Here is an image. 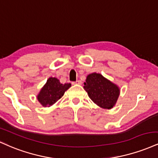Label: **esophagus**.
<instances>
[{"mask_svg":"<svg viewBox=\"0 0 158 158\" xmlns=\"http://www.w3.org/2000/svg\"><path fill=\"white\" fill-rule=\"evenodd\" d=\"M72 83H73V84H81V81H79V80H77V81H75V82H73Z\"/></svg>","mask_w":158,"mask_h":158,"instance_id":"1","label":"esophagus"}]
</instances>
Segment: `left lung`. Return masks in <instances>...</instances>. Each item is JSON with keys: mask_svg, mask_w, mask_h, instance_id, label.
<instances>
[{"mask_svg": "<svg viewBox=\"0 0 158 158\" xmlns=\"http://www.w3.org/2000/svg\"><path fill=\"white\" fill-rule=\"evenodd\" d=\"M83 88L94 103L104 109L112 108L120 93L115 84L97 73L87 76Z\"/></svg>", "mask_w": 158, "mask_h": 158, "instance_id": "left-lung-1", "label": "left lung"}]
</instances>
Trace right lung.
Returning a JSON list of instances; mask_svg holds the SVG:
<instances>
[{
  "label": "right lung",
  "mask_w": 158,
  "mask_h": 158,
  "mask_svg": "<svg viewBox=\"0 0 158 158\" xmlns=\"http://www.w3.org/2000/svg\"><path fill=\"white\" fill-rule=\"evenodd\" d=\"M70 86L71 83L62 84L56 77H49L38 95V101L44 106H50L60 99Z\"/></svg>",
  "instance_id": "add662e5"
}]
</instances>
